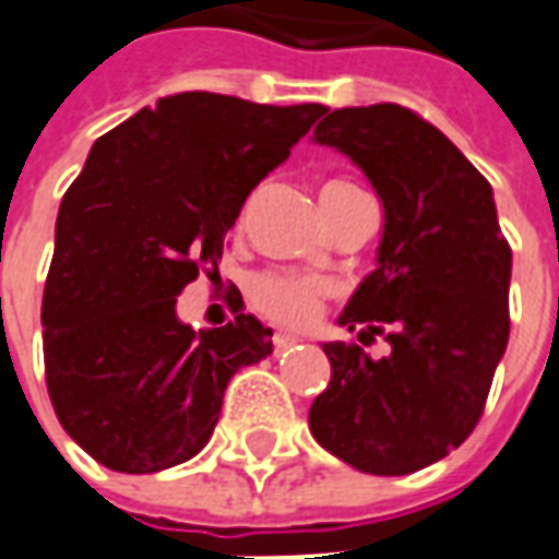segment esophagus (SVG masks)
Returning <instances> with one entry per match:
<instances>
[{"label":"esophagus","instance_id":"obj_1","mask_svg":"<svg viewBox=\"0 0 559 559\" xmlns=\"http://www.w3.org/2000/svg\"><path fill=\"white\" fill-rule=\"evenodd\" d=\"M296 345H299V340H294V336H275L272 352H275V355H284V352H290V348H296Z\"/></svg>","mask_w":559,"mask_h":559}]
</instances>
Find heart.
<instances>
[{"instance_id":"b5f03b06","label":"heart","mask_w":559,"mask_h":559,"mask_svg":"<svg viewBox=\"0 0 559 559\" xmlns=\"http://www.w3.org/2000/svg\"><path fill=\"white\" fill-rule=\"evenodd\" d=\"M328 186H352L345 180H333ZM324 186V189H328ZM250 306L284 330H309L328 302L330 287L321 278L311 275H294V272H260L248 284Z\"/></svg>"}]
</instances>
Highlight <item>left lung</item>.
<instances>
[{
    "label": "left lung",
    "instance_id": "8db88e82",
    "mask_svg": "<svg viewBox=\"0 0 559 559\" xmlns=\"http://www.w3.org/2000/svg\"><path fill=\"white\" fill-rule=\"evenodd\" d=\"M314 140L336 146L385 207L379 269L340 324L358 343H328L330 385L309 409L314 440L367 474H413L465 443L487 407L511 314V245L487 177L419 112L397 104L333 109Z\"/></svg>",
    "mask_w": 559,
    "mask_h": 559
}]
</instances>
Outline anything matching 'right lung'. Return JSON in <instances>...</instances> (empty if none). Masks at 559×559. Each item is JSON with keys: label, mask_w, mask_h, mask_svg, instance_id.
I'll use <instances>...</instances> for the list:
<instances>
[{"label": "right lung", "mask_w": 559, "mask_h": 559, "mask_svg": "<svg viewBox=\"0 0 559 559\" xmlns=\"http://www.w3.org/2000/svg\"><path fill=\"white\" fill-rule=\"evenodd\" d=\"M324 112L183 91L91 146L57 214L41 352L57 419L100 465L152 474L192 459L231 376L272 355L253 314L195 333L174 306L199 272L216 278L248 195Z\"/></svg>", "instance_id": "add662e5"}]
</instances>
